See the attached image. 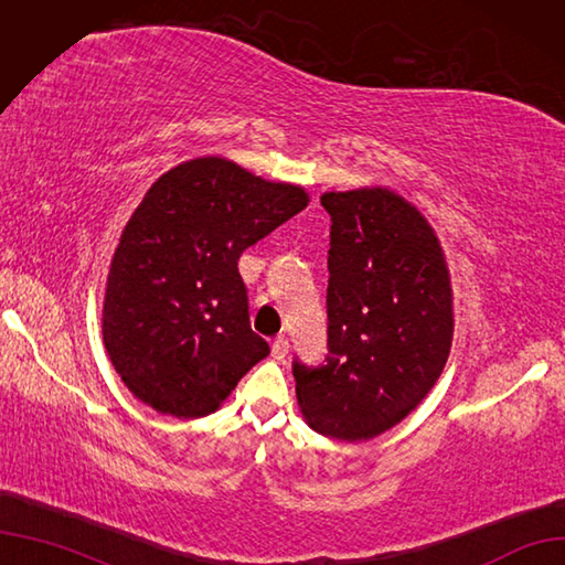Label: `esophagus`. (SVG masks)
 Segmentation results:
<instances>
[{
    "instance_id": "34e87169",
    "label": "esophagus",
    "mask_w": 565,
    "mask_h": 565,
    "mask_svg": "<svg viewBox=\"0 0 565 565\" xmlns=\"http://www.w3.org/2000/svg\"><path fill=\"white\" fill-rule=\"evenodd\" d=\"M287 350H289V341L285 334H278L274 339V343H270V355H274L276 360H285L287 358Z\"/></svg>"
}]
</instances>
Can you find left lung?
<instances>
[{
    "mask_svg": "<svg viewBox=\"0 0 565 565\" xmlns=\"http://www.w3.org/2000/svg\"><path fill=\"white\" fill-rule=\"evenodd\" d=\"M324 364L291 362L301 414L341 441L379 437L433 391L454 339L451 280L433 226L387 189L329 191Z\"/></svg>",
    "mask_w": 565,
    "mask_h": 565,
    "instance_id": "8db88e82",
    "label": "left lung"
}]
</instances>
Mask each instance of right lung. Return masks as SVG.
<instances>
[{"mask_svg": "<svg viewBox=\"0 0 565 565\" xmlns=\"http://www.w3.org/2000/svg\"><path fill=\"white\" fill-rule=\"evenodd\" d=\"M308 205L220 157L151 184L107 276L103 339L128 391L174 418L215 412L270 348L252 332L243 252Z\"/></svg>", "mask_w": 565, "mask_h": 565, "instance_id": "1", "label": "right lung"}]
</instances>
